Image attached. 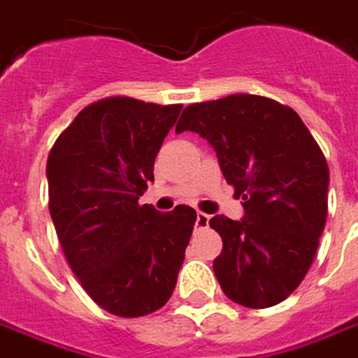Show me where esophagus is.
I'll return each instance as SVG.
<instances>
[{
	"label": "esophagus",
	"instance_id": "obj_1",
	"mask_svg": "<svg viewBox=\"0 0 358 358\" xmlns=\"http://www.w3.org/2000/svg\"><path fill=\"white\" fill-rule=\"evenodd\" d=\"M209 226V217L205 213H198L196 215V229H203Z\"/></svg>",
	"mask_w": 358,
	"mask_h": 358
}]
</instances>
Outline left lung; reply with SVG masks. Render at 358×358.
Wrapping results in <instances>:
<instances>
[{"mask_svg": "<svg viewBox=\"0 0 358 358\" xmlns=\"http://www.w3.org/2000/svg\"><path fill=\"white\" fill-rule=\"evenodd\" d=\"M210 143L243 220L217 215L222 237L213 268L226 297L246 308L287 299L314 262L327 220L329 166L303 119L257 95H229L182 110L176 132Z\"/></svg>", "mask_w": 358, "mask_h": 358, "instance_id": "1", "label": "left lung"}]
</instances>
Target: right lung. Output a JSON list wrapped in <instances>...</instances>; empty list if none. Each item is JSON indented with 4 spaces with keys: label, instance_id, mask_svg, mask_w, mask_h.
<instances>
[{
    "label": "right lung",
    "instance_id": "add662e5",
    "mask_svg": "<svg viewBox=\"0 0 358 358\" xmlns=\"http://www.w3.org/2000/svg\"><path fill=\"white\" fill-rule=\"evenodd\" d=\"M181 108L108 96L85 106L48 155V207L63 254L113 315L151 314L176 289L196 210L160 213L138 199Z\"/></svg>",
    "mask_w": 358,
    "mask_h": 358
}]
</instances>
